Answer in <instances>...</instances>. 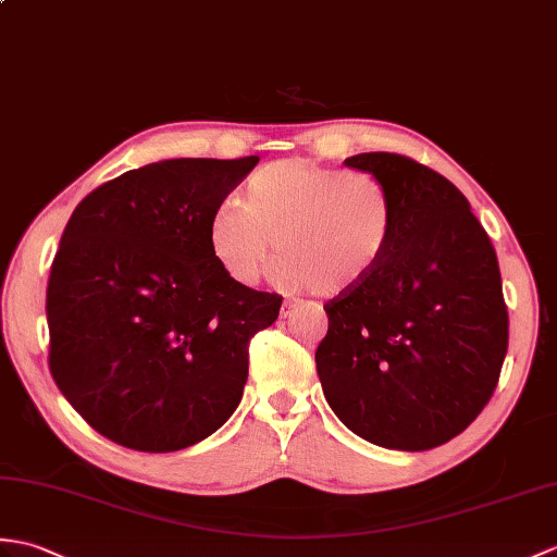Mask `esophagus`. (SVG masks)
<instances>
[{
	"instance_id": "1",
	"label": "esophagus",
	"mask_w": 557,
	"mask_h": 557,
	"mask_svg": "<svg viewBox=\"0 0 557 557\" xmlns=\"http://www.w3.org/2000/svg\"><path fill=\"white\" fill-rule=\"evenodd\" d=\"M294 308H296V301H292V299L284 301L282 304V318H289L294 313Z\"/></svg>"
}]
</instances>
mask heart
I'll list each match as a JSON object with an SVG mask.
<instances>
[{
    "label": "heart",
    "instance_id": "b5f03b06",
    "mask_svg": "<svg viewBox=\"0 0 557 557\" xmlns=\"http://www.w3.org/2000/svg\"><path fill=\"white\" fill-rule=\"evenodd\" d=\"M394 230V199L374 175L287 159L258 168L242 203L215 206L206 235L218 265L244 287L277 249L270 280L280 289L339 296L380 268Z\"/></svg>",
    "mask_w": 557,
    "mask_h": 557
}]
</instances>
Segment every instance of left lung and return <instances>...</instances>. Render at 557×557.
Returning a JSON list of instances; mask_svg holds the SVG:
<instances>
[{"label":"left lung","instance_id":"1","mask_svg":"<svg viewBox=\"0 0 557 557\" xmlns=\"http://www.w3.org/2000/svg\"><path fill=\"white\" fill-rule=\"evenodd\" d=\"M344 163L389 189L396 230L380 268L325 304L322 392L370 444L442 446L488 404L508 351L494 244L462 191L432 168L389 151Z\"/></svg>","mask_w":557,"mask_h":557}]
</instances>
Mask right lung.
<instances>
[{
    "instance_id": "add662e5",
    "label": "right lung",
    "mask_w": 557,
    "mask_h": 557,
    "mask_svg": "<svg viewBox=\"0 0 557 557\" xmlns=\"http://www.w3.org/2000/svg\"><path fill=\"white\" fill-rule=\"evenodd\" d=\"M256 163H149L75 206L47 284L49 370L111 442L180 450L239 406L249 342L277 320L282 296L230 280L206 227Z\"/></svg>"
}]
</instances>
